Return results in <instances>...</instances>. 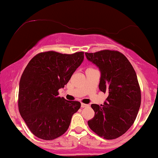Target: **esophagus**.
<instances>
[{
	"mask_svg": "<svg viewBox=\"0 0 158 158\" xmlns=\"http://www.w3.org/2000/svg\"><path fill=\"white\" fill-rule=\"evenodd\" d=\"M88 105L84 104V103H81V108H85V107H88Z\"/></svg>",
	"mask_w": 158,
	"mask_h": 158,
	"instance_id": "esophagus-1",
	"label": "esophagus"
}]
</instances>
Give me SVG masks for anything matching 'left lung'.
<instances>
[{
    "label": "left lung",
    "mask_w": 158,
    "mask_h": 158,
    "mask_svg": "<svg viewBox=\"0 0 158 158\" xmlns=\"http://www.w3.org/2000/svg\"><path fill=\"white\" fill-rule=\"evenodd\" d=\"M85 56L100 70L99 90L108 94L103 105H91L95 114L88 121V126L99 137L116 139L133 125L140 107L137 74L128 59L119 51L104 50L85 52Z\"/></svg>",
    "instance_id": "1"
}]
</instances>
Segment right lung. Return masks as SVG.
<instances>
[{
    "label": "right lung",
    "mask_w": 158,
    "mask_h": 158,
    "mask_svg": "<svg viewBox=\"0 0 158 158\" xmlns=\"http://www.w3.org/2000/svg\"><path fill=\"white\" fill-rule=\"evenodd\" d=\"M83 60L84 52H40L23 70L19 82V112L39 138L52 140L64 134L80 108V102L59 97L58 90L64 88Z\"/></svg>",
    "instance_id": "add662e5"
}]
</instances>
